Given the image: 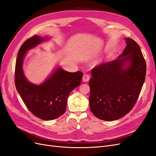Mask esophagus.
I'll return each mask as SVG.
<instances>
[{
    "mask_svg": "<svg viewBox=\"0 0 156 156\" xmlns=\"http://www.w3.org/2000/svg\"><path fill=\"white\" fill-rule=\"evenodd\" d=\"M89 79H90V76H89L88 74L85 73V74L83 75V79H82L83 82H88L89 81Z\"/></svg>",
    "mask_w": 156,
    "mask_h": 156,
    "instance_id": "esophagus-1",
    "label": "esophagus"
}]
</instances>
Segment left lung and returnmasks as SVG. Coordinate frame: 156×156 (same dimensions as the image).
<instances>
[{"label": "left lung", "mask_w": 156, "mask_h": 156, "mask_svg": "<svg viewBox=\"0 0 156 156\" xmlns=\"http://www.w3.org/2000/svg\"><path fill=\"white\" fill-rule=\"evenodd\" d=\"M116 60L92 69L89 81L90 111L99 119L113 121L133 107L145 80L146 65L139 45L129 37Z\"/></svg>", "instance_id": "left-lung-1"}]
</instances>
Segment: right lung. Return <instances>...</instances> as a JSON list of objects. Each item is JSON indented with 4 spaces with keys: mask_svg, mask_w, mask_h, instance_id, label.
Returning <instances> with one entry per match:
<instances>
[{
    "mask_svg": "<svg viewBox=\"0 0 156 156\" xmlns=\"http://www.w3.org/2000/svg\"><path fill=\"white\" fill-rule=\"evenodd\" d=\"M49 40L48 36L35 35L27 40L18 52L15 70V84L25 105L33 115L44 120L57 119L66 111L68 98L80 85L83 73L68 72L56 68L40 84L29 81L25 76L23 64L28 51Z\"/></svg>",
    "mask_w": 156,
    "mask_h": 156,
    "instance_id": "obj_1",
    "label": "right lung"
}]
</instances>
